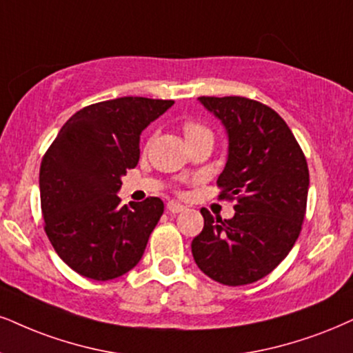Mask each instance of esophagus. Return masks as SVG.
Wrapping results in <instances>:
<instances>
[{
  "label": "esophagus",
  "mask_w": 353,
  "mask_h": 353,
  "mask_svg": "<svg viewBox=\"0 0 353 353\" xmlns=\"http://www.w3.org/2000/svg\"><path fill=\"white\" fill-rule=\"evenodd\" d=\"M167 210H168L170 212H173V214H178V212L185 211V206H183V204L176 203V201H170V203L167 204Z\"/></svg>",
  "instance_id": "esophagus-1"
}]
</instances>
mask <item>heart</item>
I'll return each instance as SVG.
<instances>
[{
    "label": "heart",
    "mask_w": 353,
    "mask_h": 353,
    "mask_svg": "<svg viewBox=\"0 0 353 353\" xmlns=\"http://www.w3.org/2000/svg\"><path fill=\"white\" fill-rule=\"evenodd\" d=\"M183 132H185V139L186 141H191V139H198V137H211L210 129H206L204 125L193 123V121H188V123L183 124Z\"/></svg>",
    "instance_id": "obj_1"
}]
</instances>
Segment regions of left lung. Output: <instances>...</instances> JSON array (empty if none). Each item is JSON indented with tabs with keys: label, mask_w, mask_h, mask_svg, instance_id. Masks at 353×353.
Segmentation results:
<instances>
[{
	"label": "left lung",
	"mask_w": 353,
	"mask_h": 353,
	"mask_svg": "<svg viewBox=\"0 0 353 353\" xmlns=\"http://www.w3.org/2000/svg\"><path fill=\"white\" fill-rule=\"evenodd\" d=\"M198 99L228 132V162L217 186L221 198L237 204L232 219L203 208L204 228L191 252L214 281L249 285L273 272L299 237L310 188L306 157L272 108L242 97Z\"/></svg>",
	"instance_id": "1"
}]
</instances>
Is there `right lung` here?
<instances>
[{
    "mask_svg": "<svg viewBox=\"0 0 353 353\" xmlns=\"http://www.w3.org/2000/svg\"><path fill=\"white\" fill-rule=\"evenodd\" d=\"M172 99L124 97L75 112L43 155L39 173L43 229L81 276L106 281L132 270L163 214L160 198L121 206V176L139 162L142 130Z\"/></svg>",
    "mask_w": 353,
    "mask_h": 353,
    "instance_id": "obj_1",
    "label": "right lung"
}]
</instances>
